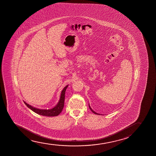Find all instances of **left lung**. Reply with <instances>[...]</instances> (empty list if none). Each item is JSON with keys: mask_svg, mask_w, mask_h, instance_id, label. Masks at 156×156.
<instances>
[{"mask_svg": "<svg viewBox=\"0 0 156 156\" xmlns=\"http://www.w3.org/2000/svg\"><path fill=\"white\" fill-rule=\"evenodd\" d=\"M89 108H90V110H91V111H92V112H93V113H95V114H96V115H99L98 113H96V112H95V111H93V110H92V108H90V105H89Z\"/></svg>", "mask_w": 156, "mask_h": 156, "instance_id": "obj_1", "label": "left lung"}]
</instances>
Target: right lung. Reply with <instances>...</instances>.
<instances>
[{"label":"right lung","instance_id":"right-lung-1","mask_svg":"<svg viewBox=\"0 0 156 156\" xmlns=\"http://www.w3.org/2000/svg\"><path fill=\"white\" fill-rule=\"evenodd\" d=\"M68 86H66L63 88V90H62L59 102L58 103V105H56L55 107H54L53 109H48V110L37 109V108H34V107L28 105L26 102H24V103L29 109H31L32 111L36 112L37 114L44 115V116H48V117L56 116V115H58L62 112V110L63 109L64 105V99H65V93H66V90Z\"/></svg>","mask_w":156,"mask_h":156}]
</instances>
